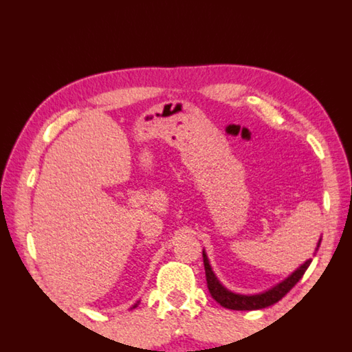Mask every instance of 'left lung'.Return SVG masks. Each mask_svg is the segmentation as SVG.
I'll return each instance as SVG.
<instances>
[{
    "label": "left lung",
    "mask_w": 352,
    "mask_h": 352,
    "mask_svg": "<svg viewBox=\"0 0 352 352\" xmlns=\"http://www.w3.org/2000/svg\"><path fill=\"white\" fill-rule=\"evenodd\" d=\"M320 241L322 238H319L316 252H318V249L320 247ZM203 263H204V270H206V280H208V288L212 294V298L224 308L236 309V311H252V309H263V308L270 307L284 298V296L290 292L296 284H298L300 278L304 276L307 268L309 267V264H311V259H307L304 264H302L299 268H296L290 276L285 278L284 280H280L279 284L273 285L272 288H268V290L263 293H256V294L235 293L229 290L226 285H223L221 280H219L215 274V272L212 270L210 261L208 258L206 250H203Z\"/></svg>",
    "instance_id": "left-lung-1"
}]
</instances>
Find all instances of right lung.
I'll return each mask as SVG.
<instances>
[{"mask_svg": "<svg viewBox=\"0 0 352 352\" xmlns=\"http://www.w3.org/2000/svg\"><path fill=\"white\" fill-rule=\"evenodd\" d=\"M139 304H140V300H137V302H135V304H134L133 307H131V309H134V308H137V305H139Z\"/></svg>", "mask_w": 352, "mask_h": 352, "instance_id": "right-lung-1", "label": "right lung"}]
</instances>
